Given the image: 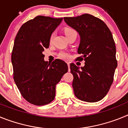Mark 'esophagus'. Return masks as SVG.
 <instances>
[{"label": "esophagus", "instance_id": "obj_1", "mask_svg": "<svg viewBox=\"0 0 128 128\" xmlns=\"http://www.w3.org/2000/svg\"><path fill=\"white\" fill-rule=\"evenodd\" d=\"M67 65H68V70L70 71V63H67Z\"/></svg>", "mask_w": 128, "mask_h": 128}]
</instances>
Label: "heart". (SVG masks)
I'll list each match as a JSON object with an SVG mask.
<instances>
[{"label": "heart", "instance_id": "b5f03b06", "mask_svg": "<svg viewBox=\"0 0 128 128\" xmlns=\"http://www.w3.org/2000/svg\"><path fill=\"white\" fill-rule=\"evenodd\" d=\"M75 32V31H74L72 29H71V28H66V29H65V34H66V35L69 34H71L72 33V32ZM53 38H54V34H52L51 36H50V42L52 41ZM59 57L60 58L63 59V60H68V59H69L70 56H69V54H68V53L65 52H61L60 54Z\"/></svg>", "mask_w": 128, "mask_h": 128}]
</instances>
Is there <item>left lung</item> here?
Wrapping results in <instances>:
<instances>
[{"mask_svg":"<svg viewBox=\"0 0 128 128\" xmlns=\"http://www.w3.org/2000/svg\"><path fill=\"white\" fill-rule=\"evenodd\" d=\"M64 20L80 36L78 52L82 55L76 60L85 62L81 68L70 65L74 94L85 102H98L109 91L117 66L112 34L102 20L91 14L64 17Z\"/></svg>","mask_w":128,"mask_h":128,"instance_id":"left-lung-1","label":"left lung"}]
</instances>
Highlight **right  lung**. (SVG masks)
<instances>
[{"label":"right lung","mask_w":128,"mask_h":128,"mask_svg":"<svg viewBox=\"0 0 128 128\" xmlns=\"http://www.w3.org/2000/svg\"><path fill=\"white\" fill-rule=\"evenodd\" d=\"M62 20L37 16L21 26L14 39L11 54L13 79L22 97L32 104L51 102L56 84L68 71L65 62L57 59L48 63L43 54Z\"/></svg>","instance_id":"obj_1"}]
</instances>
